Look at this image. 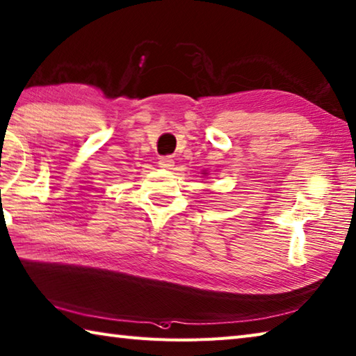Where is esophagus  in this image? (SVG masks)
<instances>
[{"label": "esophagus", "mask_w": 356, "mask_h": 356, "mask_svg": "<svg viewBox=\"0 0 356 356\" xmlns=\"http://www.w3.org/2000/svg\"><path fill=\"white\" fill-rule=\"evenodd\" d=\"M159 165L165 170H171V166H174V162H172L171 157H160Z\"/></svg>", "instance_id": "34e87169"}]
</instances>
